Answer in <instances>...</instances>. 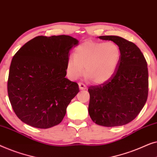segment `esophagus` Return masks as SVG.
Wrapping results in <instances>:
<instances>
[{
  "label": "esophagus",
  "instance_id": "1",
  "mask_svg": "<svg viewBox=\"0 0 157 157\" xmlns=\"http://www.w3.org/2000/svg\"><path fill=\"white\" fill-rule=\"evenodd\" d=\"M78 86H79V89L81 90L86 89V86L82 83H78Z\"/></svg>",
  "mask_w": 157,
  "mask_h": 157
}]
</instances>
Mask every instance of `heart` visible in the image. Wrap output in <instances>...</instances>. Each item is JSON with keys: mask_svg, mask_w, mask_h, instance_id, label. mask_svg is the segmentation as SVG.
<instances>
[{"mask_svg": "<svg viewBox=\"0 0 157 157\" xmlns=\"http://www.w3.org/2000/svg\"><path fill=\"white\" fill-rule=\"evenodd\" d=\"M66 63V73L71 80H76L84 72L87 78L101 84L110 79L119 66L121 51L113 41H86L75 50Z\"/></svg>", "mask_w": 157, "mask_h": 157, "instance_id": "obj_1", "label": "heart"}]
</instances>
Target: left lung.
<instances>
[{"label": "left lung", "mask_w": 157, "mask_h": 157, "mask_svg": "<svg viewBox=\"0 0 157 157\" xmlns=\"http://www.w3.org/2000/svg\"><path fill=\"white\" fill-rule=\"evenodd\" d=\"M100 39L119 45L121 56L111 78L102 84L91 86L89 113L94 123L106 127L123 126L137 117L148 97L147 63L136 45L117 36Z\"/></svg>", "instance_id": "1"}]
</instances>
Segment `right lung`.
<instances>
[{"label": "right lung", "mask_w": 157, "mask_h": 157, "mask_svg": "<svg viewBox=\"0 0 157 157\" xmlns=\"http://www.w3.org/2000/svg\"><path fill=\"white\" fill-rule=\"evenodd\" d=\"M78 40L70 36H37L13 57L8 94L17 117L33 127L48 128L61 123L66 108L79 91L66 78L69 51Z\"/></svg>", "instance_id": "add662e5"}]
</instances>
